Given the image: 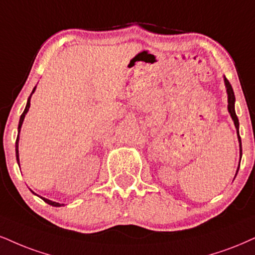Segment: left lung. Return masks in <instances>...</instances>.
Here are the masks:
<instances>
[{
  "mask_svg": "<svg viewBox=\"0 0 255 255\" xmlns=\"http://www.w3.org/2000/svg\"><path fill=\"white\" fill-rule=\"evenodd\" d=\"M225 85H226V89H227V94H228V112L231 113V117H232V119H233L235 128H237L238 138H239V142H240V161H241L243 149H241V138H240V134H239V119L237 117V113H235V109H234L235 96H234V91H233V89H232V85L229 84V81L227 80V78L226 77H225ZM239 166H240V163H239ZM237 174H238V171H237Z\"/></svg>",
  "mask_w": 255,
  "mask_h": 255,
  "instance_id": "left-lung-1",
  "label": "left lung"
}]
</instances>
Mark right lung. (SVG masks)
<instances>
[{
	"instance_id": "right-lung-1",
	"label": "right lung",
	"mask_w": 255,
	"mask_h": 255,
	"mask_svg": "<svg viewBox=\"0 0 255 255\" xmlns=\"http://www.w3.org/2000/svg\"><path fill=\"white\" fill-rule=\"evenodd\" d=\"M35 89H36V86L34 87V90H33V91H31V93H30L29 98H28V100H27L26 109H24L23 113H22L21 117H20V122H18V128H17L18 133H20V130H21V127H22V123H23V119H24V117H26V115H27L28 110H29V108H30V98H31V94L34 93V91H35ZM15 151H16V159H17L18 166H20V159H18V134H17V138H16V143H15ZM35 195H36V194H35ZM40 197H41V196H40ZM41 199H42L43 201H45L46 203L51 204V206H54V207H60V206H62V204H60V203L54 202V201H51V200H47V199H45V197H41Z\"/></svg>"
}]
</instances>
